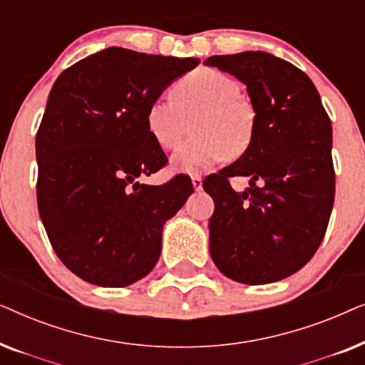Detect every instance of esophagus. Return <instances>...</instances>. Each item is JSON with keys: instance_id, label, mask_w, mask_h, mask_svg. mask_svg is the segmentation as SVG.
<instances>
[{"instance_id": "1", "label": "esophagus", "mask_w": 365, "mask_h": 365, "mask_svg": "<svg viewBox=\"0 0 365 365\" xmlns=\"http://www.w3.org/2000/svg\"><path fill=\"white\" fill-rule=\"evenodd\" d=\"M192 186H194V189H196V191H201L202 189V178L201 176H192Z\"/></svg>"}]
</instances>
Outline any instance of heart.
Listing matches in <instances>:
<instances>
[{"label": "heart", "instance_id": "obj_1", "mask_svg": "<svg viewBox=\"0 0 365 365\" xmlns=\"http://www.w3.org/2000/svg\"><path fill=\"white\" fill-rule=\"evenodd\" d=\"M194 121L197 136L174 153L173 166L182 173H201L239 156L254 136V111L241 98L236 79L212 68L182 76L173 86V98H156L148 106L146 126L163 149H174Z\"/></svg>", "mask_w": 365, "mask_h": 365}]
</instances>
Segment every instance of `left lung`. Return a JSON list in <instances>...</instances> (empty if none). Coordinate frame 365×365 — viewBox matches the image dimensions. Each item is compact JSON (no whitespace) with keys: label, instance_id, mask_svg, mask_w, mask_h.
<instances>
[{"label":"left lung","instance_id":"1","mask_svg":"<svg viewBox=\"0 0 365 365\" xmlns=\"http://www.w3.org/2000/svg\"><path fill=\"white\" fill-rule=\"evenodd\" d=\"M204 64L247 86L256 123L249 148L204 179L214 214L209 252L232 281L269 284L297 272L321 246L334 206L332 126L301 69L264 51L211 56ZM249 175L236 193L228 178Z\"/></svg>","mask_w":365,"mask_h":365}]
</instances>
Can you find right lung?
Listing matches in <instances>:
<instances>
[{"mask_svg":"<svg viewBox=\"0 0 365 365\" xmlns=\"http://www.w3.org/2000/svg\"><path fill=\"white\" fill-rule=\"evenodd\" d=\"M196 58L108 48L59 74L36 134L39 217L69 271L103 287L148 276L163 224L194 187L184 174L141 184L168 158L146 126L151 101Z\"/></svg>","mask_w":365,"mask_h":365,"instance_id":"right-lung-1","label":"right lung"}]
</instances>
